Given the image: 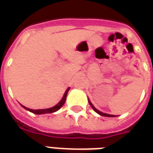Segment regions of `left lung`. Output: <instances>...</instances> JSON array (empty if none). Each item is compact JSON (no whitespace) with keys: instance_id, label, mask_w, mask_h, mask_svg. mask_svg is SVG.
Wrapping results in <instances>:
<instances>
[{"instance_id":"left-lung-1","label":"left lung","mask_w":153,"mask_h":153,"mask_svg":"<svg viewBox=\"0 0 153 153\" xmlns=\"http://www.w3.org/2000/svg\"><path fill=\"white\" fill-rule=\"evenodd\" d=\"M89 104L91 105V106L92 107V109L94 110V111L96 112V113H98V114H100V115H102V116H104V117H115L114 115H110V114H104V113H102V112L99 111V110H98V109H96L95 107L93 105H92V103H91V102H90V100H89Z\"/></svg>"}]
</instances>
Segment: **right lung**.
<instances>
[{
	"mask_svg": "<svg viewBox=\"0 0 153 153\" xmlns=\"http://www.w3.org/2000/svg\"><path fill=\"white\" fill-rule=\"evenodd\" d=\"M70 90V87L69 88H67V90L66 91V92H65L64 95H63V97H62V100L60 101L59 103H58L57 105H55V106L51 107V108H49V109H29V108H27V107L24 106V105H22L24 108H25V109H27V110H28V111L32 112V113H33V114H51V113H54V112L57 111V110H59V109L61 108V107L63 105V104L65 103V101H66V98H67V93H68V91H69Z\"/></svg>",
	"mask_w": 153,
	"mask_h": 153,
	"instance_id": "obj_1",
	"label": "right lung"
}]
</instances>
